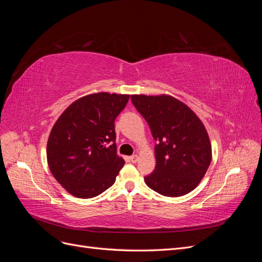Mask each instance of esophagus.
Masks as SVG:
<instances>
[{"label":"esophagus","instance_id":"obj_1","mask_svg":"<svg viewBox=\"0 0 262 262\" xmlns=\"http://www.w3.org/2000/svg\"><path fill=\"white\" fill-rule=\"evenodd\" d=\"M130 161H131L132 163H137V162L139 161V156H138V155H132V156L130 157Z\"/></svg>","mask_w":262,"mask_h":262}]
</instances>
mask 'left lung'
Masks as SVG:
<instances>
[{
	"label": "left lung",
	"mask_w": 262,
	"mask_h": 262,
	"mask_svg": "<svg viewBox=\"0 0 262 262\" xmlns=\"http://www.w3.org/2000/svg\"><path fill=\"white\" fill-rule=\"evenodd\" d=\"M131 100L157 141L156 166L145 184L166 196L192 191L212 161L209 134L199 117L170 95H131Z\"/></svg>",
	"instance_id": "left-lung-1"
}]
</instances>
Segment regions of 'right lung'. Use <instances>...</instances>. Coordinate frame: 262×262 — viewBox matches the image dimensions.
<instances>
[{
    "label": "right lung",
    "mask_w": 262,
    "mask_h": 262,
    "mask_svg": "<svg viewBox=\"0 0 262 262\" xmlns=\"http://www.w3.org/2000/svg\"><path fill=\"white\" fill-rule=\"evenodd\" d=\"M130 95L95 93L72 102L47 143L50 171L69 193L90 199L112 187L124 165L117 154L115 120Z\"/></svg>",
    "instance_id": "1"
}]
</instances>
